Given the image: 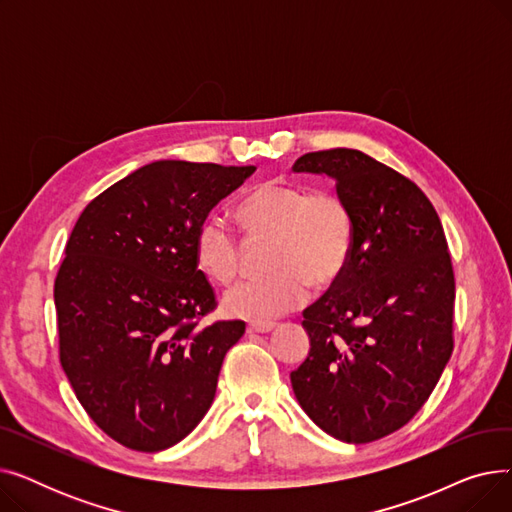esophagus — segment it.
I'll return each instance as SVG.
<instances>
[{"instance_id":"obj_1","label":"esophagus","mask_w":512,"mask_h":512,"mask_svg":"<svg viewBox=\"0 0 512 512\" xmlns=\"http://www.w3.org/2000/svg\"><path fill=\"white\" fill-rule=\"evenodd\" d=\"M274 321H259V319H255V321H249V326H247V332L249 334H265V332H270V330H274Z\"/></svg>"}]
</instances>
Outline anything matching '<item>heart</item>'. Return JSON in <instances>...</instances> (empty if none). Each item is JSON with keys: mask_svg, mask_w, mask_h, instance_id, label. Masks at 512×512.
<instances>
[{"mask_svg": "<svg viewBox=\"0 0 512 512\" xmlns=\"http://www.w3.org/2000/svg\"><path fill=\"white\" fill-rule=\"evenodd\" d=\"M249 238L270 236L267 274L230 288L224 311L232 317L270 319L305 301L307 288L324 290L340 280L355 245V220L346 201L305 184L263 182L236 207ZM195 263L215 284H230L240 267V245L220 220H205L195 234Z\"/></svg>", "mask_w": 512, "mask_h": 512, "instance_id": "b5f03b06", "label": "heart"}]
</instances>
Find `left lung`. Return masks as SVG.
<instances>
[{
	"label": "left lung",
	"mask_w": 512,
	"mask_h": 512,
	"mask_svg": "<svg viewBox=\"0 0 512 512\" xmlns=\"http://www.w3.org/2000/svg\"><path fill=\"white\" fill-rule=\"evenodd\" d=\"M292 170L334 178L355 220L344 274L303 311L311 348L292 390L326 434L367 444L415 417L452 355L444 228L413 180L363 151L305 153Z\"/></svg>",
	"instance_id": "8db88e82"
}]
</instances>
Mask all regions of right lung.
<instances>
[{
	"instance_id": "1",
	"label": "right lung",
	"mask_w": 512,
	"mask_h": 512,
	"mask_svg": "<svg viewBox=\"0 0 512 512\" xmlns=\"http://www.w3.org/2000/svg\"><path fill=\"white\" fill-rule=\"evenodd\" d=\"M255 166L161 159L95 197L53 286L60 363L80 405L126 448L166 450L209 411L245 321L201 319L215 292L195 263L209 211Z\"/></svg>"
}]
</instances>
